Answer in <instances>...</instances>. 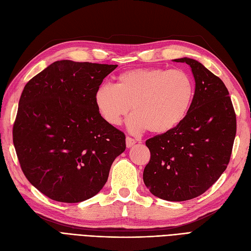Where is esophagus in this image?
<instances>
[{"label": "esophagus", "instance_id": "obj_1", "mask_svg": "<svg viewBox=\"0 0 251 251\" xmlns=\"http://www.w3.org/2000/svg\"><path fill=\"white\" fill-rule=\"evenodd\" d=\"M136 143V139H134V138H132V137H127L126 138V148H131V147H133L134 144Z\"/></svg>", "mask_w": 251, "mask_h": 251}]
</instances>
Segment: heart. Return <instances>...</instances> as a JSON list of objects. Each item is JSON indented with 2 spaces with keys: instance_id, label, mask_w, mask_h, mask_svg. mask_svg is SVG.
<instances>
[{
  "instance_id": "1",
  "label": "heart",
  "mask_w": 251,
  "mask_h": 251,
  "mask_svg": "<svg viewBox=\"0 0 251 251\" xmlns=\"http://www.w3.org/2000/svg\"><path fill=\"white\" fill-rule=\"evenodd\" d=\"M195 97V82L186 71L138 68L120 73L115 86L102 83L94 94L100 116L118 126L133 108L128 126L134 132L149 128L163 134L186 117Z\"/></svg>"
}]
</instances>
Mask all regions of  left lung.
<instances>
[{
	"label": "left lung",
	"mask_w": 251,
	"mask_h": 251,
	"mask_svg": "<svg viewBox=\"0 0 251 251\" xmlns=\"http://www.w3.org/2000/svg\"><path fill=\"white\" fill-rule=\"evenodd\" d=\"M174 60L192 68L195 97L181 124L146 141L151 158L143 171V181L158 198L180 202L206 192L226 170L237 117L221 79L195 59Z\"/></svg>",
	"instance_id": "left-lung-1"
}]
</instances>
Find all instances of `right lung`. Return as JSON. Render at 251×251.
Segmentation results:
<instances>
[{"mask_svg": "<svg viewBox=\"0 0 251 251\" xmlns=\"http://www.w3.org/2000/svg\"><path fill=\"white\" fill-rule=\"evenodd\" d=\"M117 65L58 60L23 90L12 127L25 177L48 198L78 203L105 184L126 135L96 109L94 94Z\"/></svg>", "mask_w": 251, "mask_h": 251, "instance_id": "add662e5", "label": "right lung"}]
</instances>
